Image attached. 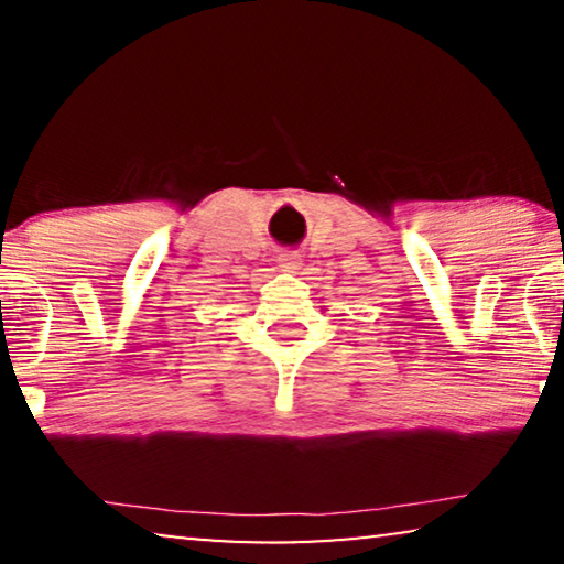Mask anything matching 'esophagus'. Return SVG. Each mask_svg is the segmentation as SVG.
<instances>
[{"label": "esophagus", "instance_id": "esophagus-1", "mask_svg": "<svg viewBox=\"0 0 564 564\" xmlns=\"http://www.w3.org/2000/svg\"><path fill=\"white\" fill-rule=\"evenodd\" d=\"M301 265H304V260L296 250H283L279 256V268L283 273H301Z\"/></svg>", "mask_w": 564, "mask_h": 564}]
</instances>
